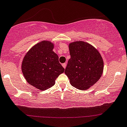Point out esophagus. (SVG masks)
Returning <instances> with one entry per match:
<instances>
[{"mask_svg":"<svg viewBox=\"0 0 127 127\" xmlns=\"http://www.w3.org/2000/svg\"><path fill=\"white\" fill-rule=\"evenodd\" d=\"M66 65H67V64H66V63H63L62 64V66H63V67L65 69V68L66 67Z\"/></svg>","mask_w":127,"mask_h":127,"instance_id":"esophagus-1","label":"esophagus"}]
</instances>
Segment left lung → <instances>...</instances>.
<instances>
[{
    "instance_id": "1",
    "label": "left lung",
    "mask_w": 127,
    "mask_h": 127,
    "mask_svg": "<svg viewBox=\"0 0 127 127\" xmlns=\"http://www.w3.org/2000/svg\"><path fill=\"white\" fill-rule=\"evenodd\" d=\"M70 58L64 73L70 85L86 90L98 81L103 71V61L99 52L90 44L81 41L69 44Z\"/></svg>"
}]
</instances>
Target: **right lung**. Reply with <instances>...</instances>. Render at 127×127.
Segmentation results:
<instances>
[{"label":"right lung","mask_w":127,"mask_h":127,"mask_svg":"<svg viewBox=\"0 0 127 127\" xmlns=\"http://www.w3.org/2000/svg\"><path fill=\"white\" fill-rule=\"evenodd\" d=\"M53 47L54 44L50 41H41L32 47L22 60L21 69L25 79L41 91L53 86L57 78L64 71Z\"/></svg>","instance_id":"1"}]
</instances>
